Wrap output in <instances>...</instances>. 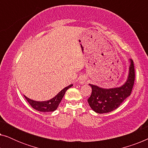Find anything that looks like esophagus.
<instances>
[{"instance_id":"obj_1","label":"esophagus","mask_w":148,"mask_h":148,"mask_svg":"<svg viewBox=\"0 0 148 148\" xmlns=\"http://www.w3.org/2000/svg\"><path fill=\"white\" fill-rule=\"evenodd\" d=\"M87 79H88V77H87V75H83L81 76L79 78V83L81 84H84L86 82Z\"/></svg>"}]
</instances>
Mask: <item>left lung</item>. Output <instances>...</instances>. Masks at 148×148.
Returning a JSON list of instances; mask_svg holds the SVG:
<instances>
[{"mask_svg":"<svg viewBox=\"0 0 148 148\" xmlns=\"http://www.w3.org/2000/svg\"><path fill=\"white\" fill-rule=\"evenodd\" d=\"M129 73L127 82L120 88L103 89L89 84L92 87V94L88 102L91 108L99 114L108 113L116 109L132 92L135 82V68L133 60H130Z\"/></svg>","mask_w":148,"mask_h":148,"instance_id":"obj_1","label":"left lung"}]
</instances>
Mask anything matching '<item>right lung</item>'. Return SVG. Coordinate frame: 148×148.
<instances>
[{
  "mask_svg": "<svg viewBox=\"0 0 148 148\" xmlns=\"http://www.w3.org/2000/svg\"><path fill=\"white\" fill-rule=\"evenodd\" d=\"M73 85H70L66 88H64L63 90H62L54 98H52L51 100L48 101H43V102H38L31 99L28 98L25 96H24L28 103L31 105L32 108L35 109V110L40 111V112H52L56 110L58 108V105L60 102H61L62 98H63L64 94H65L66 91L70 88Z\"/></svg>",
  "mask_w": 148,
  "mask_h": 148,
  "instance_id": "obj_1",
  "label": "right lung"
}]
</instances>
